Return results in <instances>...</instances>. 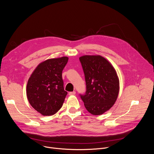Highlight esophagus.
<instances>
[{
    "label": "esophagus",
    "instance_id": "obj_1",
    "mask_svg": "<svg viewBox=\"0 0 154 154\" xmlns=\"http://www.w3.org/2000/svg\"><path fill=\"white\" fill-rule=\"evenodd\" d=\"M75 91H72V92H69V95L72 96V95H75Z\"/></svg>",
    "mask_w": 154,
    "mask_h": 154
}]
</instances>
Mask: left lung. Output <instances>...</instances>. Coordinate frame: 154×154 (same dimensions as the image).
<instances>
[{
    "label": "left lung",
    "instance_id": "left-lung-1",
    "mask_svg": "<svg viewBox=\"0 0 154 154\" xmlns=\"http://www.w3.org/2000/svg\"><path fill=\"white\" fill-rule=\"evenodd\" d=\"M85 74L86 90L80 94L85 106L93 115H100L110 109L119 94V81L112 64L100 55L79 58Z\"/></svg>",
    "mask_w": 154,
    "mask_h": 154
}]
</instances>
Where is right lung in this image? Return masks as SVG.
I'll return each instance as SVG.
<instances>
[{"label": "right lung", "mask_w": 154, "mask_h": 154, "mask_svg": "<svg viewBox=\"0 0 154 154\" xmlns=\"http://www.w3.org/2000/svg\"><path fill=\"white\" fill-rule=\"evenodd\" d=\"M68 57L48 59L39 64L27 85L30 104L43 116L55 114L61 108L68 93L64 91L62 71Z\"/></svg>", "instance_id": "add662e5"}]
</instances>
